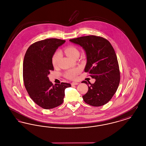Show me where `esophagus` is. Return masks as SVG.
<instances>
[{"label": "esophagus", "instance_id": "obj_1", "mask_svg": "<svg viewBox=\"0 0 146 146\" xmlns=\"http://www.w3.org/2000/svg\"><path fill=\"white\" fill-rule=\"evenodd\" d=\"M79 84L78 82H72V83H71V85H78Z\"/></svg>", "mask_w": 146, "mask_h": 146}]
</instances>
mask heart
<instances>
[{
	"label": "heart",
	"instance_id": "b5f03b06",
	"mask_svg": "<svg viewBox=\"0 0 146 146\" xmlns=\"http://www.w3.org/2000/svg\"><path fill=\"white\" fill-rule=\"evenodd\" d=\"M64 52L66 55L69 57L75 59L79 56V51L78 49L73 46H70L64 49ZM61 57V54L60 51H57L54 54L52 58V63L54 67H57L59 61ZM79 73V70L78 69H72L68 70L65 73V76L69 79H74L76 75Z\"/></svg>",
	"mask_w": 146,
	"mask_h": 146
}]
</instances>
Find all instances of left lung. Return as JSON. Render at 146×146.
I'll use <instances>...</instances> for the list:
<instances>
[{
    "instance_id": "8db88e82",
    "label": "left lung",
    "mask_w": 146,
    "mask_h": 146,
    "mask_svg": "<svg viewBox=\"0 0 146 146\" xmlns=\"http://www.w3.org/2000/svg\"><path fill=\"white\" fill-rule=\"evenodd\" d=\"M70 41L84 50L87 60L84 71L96 79L94 84L82 82L88 85V92L83 96L84 102L94 107L106 104L117 90L120 79L113 46L107 39L95 35L81 36Z\"/></svg>"
}]
</instances>
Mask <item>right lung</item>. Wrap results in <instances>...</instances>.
I'll use <instances>...</instances> for the list:
<instances>
[{
    "label": "right lung",
    "instance_id": "obj_1",
    "mask_svg": "<svg viewBox=\"0 0 146 146\" xmlns=\"http://www.w3.org/2000/svg\"><path fill=\"white\" fill-rule=\"evenodd\" d=\"M65 40L50 38L35 42L27 49L23 63V78L30 97L42 108L50 110L62 104L64 90L69 83L53 85L49 80L50 70H54L52 58L56 50Z\"/></svg>",
    "mask_w": 146,
    "mask_h": 146
}]
</instances>
